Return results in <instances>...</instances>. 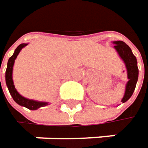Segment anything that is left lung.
Returning <instances> with one entry per match:
<instances>
[{
    "instance_id": "obj_1",
    "label": "left lung",
    "mask_w": 148,
    "mask_h": 148,
    "mask_svg": "<svg viewBox=\"0 0 148 148\" xmlns=\"http://www.w3.org/2000/svg\"><path fill=\"white\" fill-rule=\"evenodd\" d=\"M114 44H115L114 46L115 50L117 51L122 60L124 61V62L125 63V67L127 69V76L129 80L126 84L125 96L121 101L124 103L130 98L136 89V82L138 79V74H139L137 61L134 54L132 53L131 49L124 41L121 40L114 41Z\"/></svg>"
}]
</instances>
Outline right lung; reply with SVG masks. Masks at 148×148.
<instances>
[{"label": "right lung", "instance_id": "obj_1", "mask_svg": "<svg viewBox=\"0 0 148 148\" xmlns=\"http://www.w3.org/2000/svg\"><path fill=\"white\" fill-rule=\"evenodd\" d=\"M28 44L23 43L20 44L18 47L16 48L13 55L9 58L8 62H7V70H6V83H7V86L9 90V92L11 94V96L12 97L13 100L16 101L18 105L23 106L30 110H36L41 107L47 106L48 105V102L46 101H34V100H30L28 98H25L23 97H22L20 94L17 91V90L15 89V86L13 85V80H12V68H13V64L15 59L17 58L18 53L20 52V51Z\"/></svg>", "mask_w": 148, "mask_h": 148}]
</instances>
